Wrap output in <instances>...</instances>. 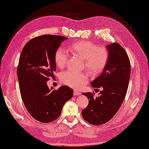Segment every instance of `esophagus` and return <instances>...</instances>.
Segmentation results:
<instances>
[{"label":"esophagus","instance_id":"34e87169","mask_svg":"<svg viewBox=\"0 0 149 149\" xmlns=\"http://www.w3.org/2000/svg\"><path fill=\"white\" fill-rule=\"evenodd\" d=\"M81 94V93L80 92H77V91H76V90H74V95H79Z\"/></svg>","mask_w":149,"mask_h":149}]
</instances>
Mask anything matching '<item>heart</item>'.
Instances as JSON below:
<instances>
[{
  "instance_id": "heart-1",
  "label": "heart",
  "mask_w": 149,
  "mask_h": 149,
  "mask_svg": "<svg viewBox=\"0 0 149 149\" xmlns=\"http://www.w3.org/2000/svg\"><path fill=\"white\" fill-rule=\"evenodd\" d=\"M70 50L77 56L84 59V66L90 73L95 74L102 71L109 59V52L106 48L99 47L88 41L78 42L70 47ZM70 58V53L64 47L58 48L54 55L55 63L60 68L66 66ZM61 81L71 88L79 89L88 81V78L83 72H76L71 70L64 71L60 75Z\"/></svg>"
}]
</instances>
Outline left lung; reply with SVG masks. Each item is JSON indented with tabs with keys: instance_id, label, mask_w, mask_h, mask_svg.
<instances>
[{
	"instance_id": "obj_1",
	"label": "left lung",
	"mask_w": 149,
	"mask_h": 149,
	"mask_svg": "<svg viewBox=\"0 0 149 149\" xmlns=\"http://www.w3.org/2000/svg\"><path fill=\"white\" fill-rule=\"evenodd\" d=\"M109 59L102 73L91 83L93 88L103 90L99 96L83 93L89 99L88 105L81 111L83 118L90 124L101 125L114 117L124 100L131 73V65L125 49L115 42L106 46Z\"/></svg>"
}]
</instances>
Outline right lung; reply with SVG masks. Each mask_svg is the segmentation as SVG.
Instances as JSON below:
<instances>
[{"instance_id":"add662e5","label":"right lung","mask_w":149,"mask_h":149,"mask_svg":"<svg viewBox=\"0 0 149 149\" xmlns=\"http://www.w3.org/2000/svg\"><path fill=\"white\" fill-rule=\"evenodd\" d=\"M67 39L58 35L39 36L27 42L21 54L17 74L21 99L30 114L41 123L56 119L73 95V90L68 86L54 90L47 84L56 70V50Z\"/></svg>"}]
</instances>
